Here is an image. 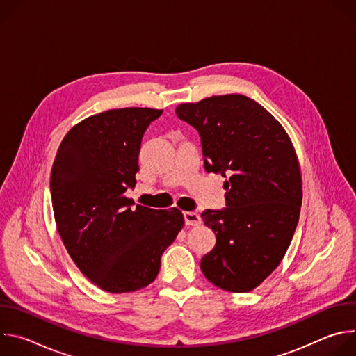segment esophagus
Instances as JSON below:
<instances>
[{
	"label": "esophagus",
	"mask_w": 356,
	"mask_h": 356,
	"mask_svg": "<svg viewBox=\"0 0 356 356\" xmlns=\"http://www.w3.org/2000/svg\"><path fill=\"white\" fill-rule=\"evenodd\" d=\"M183 216H184V222L188 227H197V225L201 224L200 214H197L194 211H186Z\"/></svg>",
	"instance_id": "34e87169"
}]
</instances>
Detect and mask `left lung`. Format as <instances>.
<instances>
[{"label": "left lung", "mask_w": 356, "mask_h": 356, "mask_svg": "<svg viewBox=\"0 0 356 356\" xmlns=\"http://www.w3.org/2000/svg\"><path fill=\"white\" fill-rule=\"evenodd\" d=\"M176 114L198 131L206 170L228 177L227 207L201 214L217 238L201 270L222 290L250 291L279 266L298 222L294 146L269 111L241 94L180 104Z\"/></svg>", "instance_id": "obj_1"}]
</instances>
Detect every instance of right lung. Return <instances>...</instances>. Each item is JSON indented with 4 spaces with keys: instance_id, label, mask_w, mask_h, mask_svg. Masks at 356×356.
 Masks as SVG:
<instances>
[{
    "instance_id": "add662e5",
    "label": "right lung",
    "mask_w": 356,
    "mask_h": 356,
    "mask_svg": "<svg viewBox=\"0 0 356 356\" xmlns=\"http://www.w3.org/2000/svg\"><path fill=\"white\" fill-rule=\"evenodd\" d=\"M162 113L131 107L83 120L63 138L50 173L55 221L69 255L108 293L154 282L162 253L184 225L176 207H134L125 195L136 183L142 136Z\"/></svg>"
}]
</instances>
